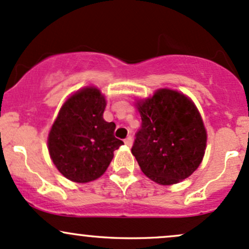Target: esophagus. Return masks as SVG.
<instances>
[{"label": "esophagus", "mask_w": 249, "mask_h": 249, "mask_svg": "<svg viewBox=\"0 0 249 249\" xmlns=\"http://www.w3.org/2000/svg\"><path fill=\"white\" fill-rule=\"evenodd\" d=\"M124 143L126 144L127 146H132V137H131V136H130V137H127V138L124 141Z\"/></svg>", "instance_id": "34e87169"}]
</instances>
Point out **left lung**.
Returning <instances> with one entry per match:
<instances>
[{
    "label": "left lung",
    "mask_w": 249,
    "mask_h": 249,
    "mask_svg": "<svg viewBox=\"0 0 249 249\" xmlns=\"http://www.w3.org/2000/svg\"><path fill=\"white\" fill-rule=\"evenodd\" d=\"M142 129L132 146L141 170L151 181L171 185L188 178L203 160L207 130L200 111L188 95L158 89L136 98Z\"/></svg>",
    "instance_id": "obj_1"
}]
</instances>
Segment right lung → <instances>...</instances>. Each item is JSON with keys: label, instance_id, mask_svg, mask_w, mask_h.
<instances>
[{"label": "right lung", "instance_id": "right-lung-1", "mask_svg": "<svg viewBox=\"0 0 249 249\" xmlns=\"http://www.w3.org/2000/svg\"><path fill=\"white\" fill-rule=\"evenodd\" d=\"M106 97L85 86L65 100L48 133L51 160L62 176L75 183L103 176L123 142L113 136L116 124L103 118Z\"/></svg>", "mask_w": 249, "mask_h": 249}]
</instances>
